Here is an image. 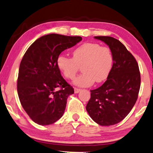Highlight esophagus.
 Returning a JSON list of instances; mask_svg holds the SVG:
<instances>
[{"label":"esophagus","mask_w":153,"mask_h":153,"mask_svg":"<svg viewBox=\"0 0 153 153\" xmlns=\"http://www.w3.org/2000/svg\"><path fill=\"white\" fill-rule=\"evenodd\" d=\"M81 91V89H79V88H74V93H79Z\"/></svg>","instance_id":"1"}]
</instances>
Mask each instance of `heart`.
Here are the masks:
<instances>
[{
	"mask_svg": "<svg viewBox=\"0 0 153 153\" xmlns=\"http://www.w3.org/2000/svg\"><path fill=\"white\" fill-rule=\"evenodd\" d=\"M114 56L110 48L97 43H85L73 50L72 59L61 54L57 58L59 69L68 79H74L80 67L83 73L74 79L80 87H88L96 81L105 80L111 72Z\"/></svg>",
	"mask_w": 153,
	"mask_h": 153,
	"instance_id": "b5f03b06",
	"label": "heart"
}]
</instances>
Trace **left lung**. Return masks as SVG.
Listing matches in <instances>:
<instances>
[{
	"label": "left lung",
	"mask_w": 153,
	"mask_h": 153,
	"mask_svg": "<svg viewBox=\"0 0 153 153\" xmlns=\"http://www.w3.org/2000/svg\"><path fill=\"white\" fill-rule=\"evenodd\" d=\"M109 46L114 63L102 85L90 90L86 110L95 122L108 126L118 123L131 111L140 89L138 63L123 43L111 36H94Z\"/></svg>",
	"instance_id": "8db88e82"
}]
</instances>
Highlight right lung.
I'll return each instance as SVG.
<instances>
[{"label":"right lung","instance_id":"right-lung-1","mask_svg":"<svg viewBox=\"0 0 153 153\" xmlns=\"http://www.w3.org/2000/svg\"><path fill=\"white\" fill-rule=\"evenodd\" d=\"M81 40V36L47 34L36 40L24 54L17 80L18 94L23 109L37 124H52L63 116L74 89L61 76L57 58ZM58 87L61 89L56 91Z\"/></svg>","mask_w":153,"mask_h":153}]
</instances>
